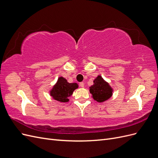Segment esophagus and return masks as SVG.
<instances>
[{
    "label": "esophagus",
    "instance_id": "1",
    "mask_svg": "<svg viewBox=\"0 0 158 158\" xmlns=\"http://www.w3.org/2000/svg\"><path fill=\"white\" fill-rule=\"evenodd\" d=\"M80 86L81 88H84V82H80Z\"/></svg>",
    "mask_w": 158,
    "mask_h": 158
}]
</instances>
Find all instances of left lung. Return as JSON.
<instances>
[{
    "instance_id": "8db88e82",
    "label": "left lung",
    "mask_w": 158,
    "mask_h": 158,
    "mask_svg": "<svg viewBox=\"0 0 158 158\" xmlns=\"http://www.w3.org/2000/svg\"><path fill=\"white\" fill-rule=\"evenodd\" d=\"M89 92L95 100L103 102L111 97L113 89L101 76H98L94 80V85L89 88Z\"/></svg>"
}]
</instances>
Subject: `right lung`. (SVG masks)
Returning a JSON list of instances; mask_svg holds the SVG:
<instances>
[{"mask_svg":"<svg viewBox=\"0 0 158 158\" xmlns=\"http://www.w3.org/2000/svg\"><path fill=\"white\" fill-rule=\"evenodd\" d=\"M76 88H78L77 84L69 83L65 78L60 77L50 94L55 100L60 102H67L68 98L73 94Z\"/></svg>","mask_w":158,"mask_h":158,"instance_id":"obj_1","label":"right lung"}]
</instances>
